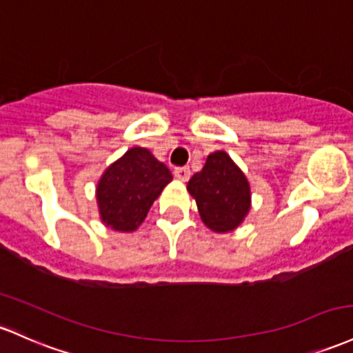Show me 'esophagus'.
<instances>
[{
    "instance_id": "obj_1",
    "label": "esophagus",
    "mask_w": 353,
    "mask_h": 353,
    "mask_svg": "<svg viewBox=\"0 0 353 353\" xmlns=\"http://www.w3.org/2000/svg\"><path fill=\"white\" fill-rule=\"evenodd\" d=\"M174 176L179 181H188L191 177V170H189V168H176L174 169Z\"/></svg>"
}]
</instances>
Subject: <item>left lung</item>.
Wrapping results in <instances>:
<instances>
[{
  "label": "left lung",
  "instance_id": "obj_1",
  "mask_svg": "<svg viewBox=\"0 0 353 353\" xmlns=\"http://www.w3.org/2000/svg\"><path fill=\"white\" fill-rule=\"evenodd\" d=\"M188 191L203 223L216 233L236 230L250 212V183L224 150L209 154L203 170L189 179Z\"/></svg>",
  "mask_w": 353,
  "mask_h": 353
}]
</instances>
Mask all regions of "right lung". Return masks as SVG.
<instances>
[{"mask_svg": "<svg viewBox=\"0 0 353 353\" xmlns=\"http://www.w3.org/2000/svg\"><path fill=\"white\" fill-rule=\"evenodd\" d=\"M170 181V170L150 150L132 147L108 165L97 184L100 219L115 231H135Z\"/></svg>", "mask_w": 353, "mask_h": 353, "instance_id": "obj_1", "label": "right lung"}]
</instances>
